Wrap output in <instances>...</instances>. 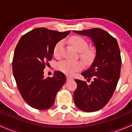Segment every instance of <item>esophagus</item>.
Masks as SVG:
<instances>
[{"label":"esophagus","mask_w":132,"mask_h":132,"mask_svg":"<svg viewBox=\"0 0 132 132\" xmlns=\"http://www.w3.org/2000/svg\"><path fill=\"white\" fill-rule=\"evenodd\" d=\"M66 79H67V81H71V80H73V78H72V77L68 76L67 78H66Z\"/></svg>","instance_id":"34e87169"}]
</instances>
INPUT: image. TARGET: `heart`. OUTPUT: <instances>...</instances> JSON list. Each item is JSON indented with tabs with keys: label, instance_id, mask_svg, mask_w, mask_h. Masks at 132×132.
Returning a JSON list of instances; mask_svg holds the SVG:
<instances>
[{
	"label": "heart",
	"instance_id": "1",
	"mask_svg": "<svg viewBox=\"0 0 132 132\" xmlns=\"http://www.w3.org/2000/svg\"><path fill=\"white\" fill-rule=\"evenodd\" d=\"M69 42L72 46L75 47L77 51L80 52V57L86 62H90L94 60L95 56V51L92 48H88V43L85 39L79 36H74L69 39ZM64 46V42L63 40L57 42L54 48L53 53L56 57L61 55ZM60 70L69 75H73L76 71L82 67V63L78 61L64 60L58 64Z\"/></svg>",
	"mask_w": 132,
	"mask_h": 132
}]
</instances>
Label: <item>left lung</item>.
Listing matches in <instances>:
<instances>
[{
  "mask_svg": "<svg viewBox=\"0 0 132 132\" xmlns=\"http://www.w3.org/2000/svg\"><path fill=\"white\" fill-rule=\"evenodd\" d=\"M73 31L90 38L96 48L91 66L81 74L87 81L92 80L91 84L75 79L77 88L74 101L82 111H97L109 102L117 85L122 63L119 46L115 38L101 28Z\"/></svg>",
  "mask_w": 132,
  "mask_h": 132,
  "instance_id": "obj_1",
  "label": "left lung"
}]
</instances>
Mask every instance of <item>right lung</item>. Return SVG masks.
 Instances as JSON below:
<instances>
[{"instance_id":"1","label":"right lung","mask_w":132,"mask_h":132,"mask_svg":"<svg viewBox=\"0 0 132 132\" xmlns=\"http://www.w3.org/2000/svg\"><path fill=\"white\" fill-rule=\"evenodd\" d=\"M69 33L35 28L23 35L16 45L13 75L22 98L33 108H50L56 94L66 82V76L61 71H55L52 78H45L43 70L52 59L55 45Z\"/></svg>"}]
</instances>
